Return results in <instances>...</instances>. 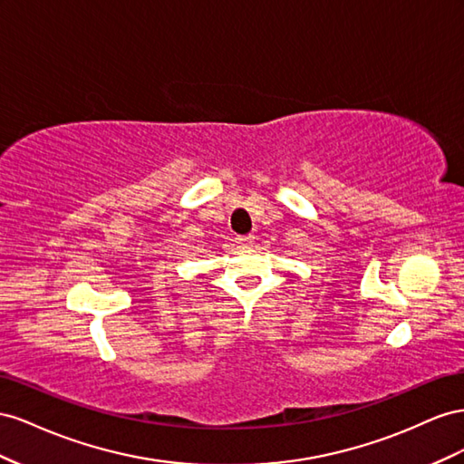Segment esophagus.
Listing matches in <instances>:
<instances>
[{"instance_id": "34e87169", "label": "esophagus", "mask_w": 464, "mask_h": 464, "mask_svg": "<svg viewBox=\"0 0 464 464\" xmlns=\"http://www.w3.org/2000/svg\"><path fill=\"white\" fill-rule=\"evenodd\" d=\"M237 245L241 248H250L255 245V235H243V237H237Z\"/></svg>"}]
</instances>
